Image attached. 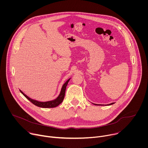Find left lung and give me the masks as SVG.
Instances as JSON below:
<instances>
[{
  "instance_id": "left-lung-1",
  "label": "left lung",
  "mask_w": 148,
  "mask_h": 148,
  "mask_svg": "<svg viewBox=\"0 0 148 148\" xmlns=\"http://www.w3.org/2000/svg\"><path fill=\"white\" fill-rule=\"evenodd\" d=\"M114 102H112V103H110V104H108V105H112V104H114ZM94 104H95V105H97V104H95V103H94Z\"/></svg>"
}]
</instances>
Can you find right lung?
Here are the masks:
<instances>
[{"mask_svg":"<svg viewBox=\"0 0 148 148\" xmlns=\"http://www.w3.org/2000/svg\"><path fill=\"white\" fill-rule=\"evenodd\" d=\"M70 79H68L65 83L64 85L62 86L61 92L60 95H58V97L55 99L53 101H47V102H40V101H37L36 100H34L31 99L30 98L28 97L26 95H25L22 91L20 90V91L22 93L27 99H29L32 103H33L34 105H36L37 107H41V108H54L57 107L58 105H60L63 101L64 98V96H65V92H66V87L68 84L69 81H70Z\"/></svg>","mask_w":148,"mask_h":148,"instance_id":"right-lung-1","label":"right lung"}]
</instances>
